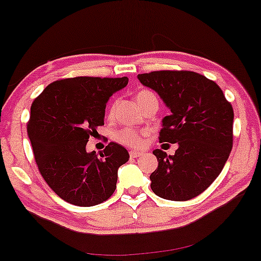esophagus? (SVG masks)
I'll use <instances>...</instances> for the list:
<instances>
[{"mask_svg":"<svg viewBox=\"0 0 261 261\" xmlns=\"http://www.w3.org/2000/svg\"><path fill=\"white\" fill-rule=\"evenodd\" d=\"M141 154H142V152H141V150H136V149L130 150V156H131V158H137V156H140Z\"/></svg>","mask_w":261,"mask_h":261,"instance_id":"esophagus-1","label":"esophagus"}]
</instances>
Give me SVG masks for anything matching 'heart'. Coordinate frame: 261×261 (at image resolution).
Listing matches in <instances>:
<instances>
[{
    "mask_svg": "<svg viewBox=\"0 0 261 261\" xmlns=\"http://www.w3.org/2000/svg\"><path fill=\"white\" fill-rule=\"evenodd\" d=\"M149 96H153V93L149 92V91H140L135 98H136L137 105H139L140 102H142L143 99H146L147 97H149ZM112 112L113 111H111V114H112ZM117 139L120 141V142L127 144V146H133V147L141 146L143 142L142 134L139 133V131H136V130H131V128H125V130L119 131L117 135Z\"/></svg>",
    "mask_w": 261,
    "mask_h": 261,
    "instance_id": "heart-1",
    "label": "heart"
}]
</instances>
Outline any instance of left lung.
Instances as JSON below:
<instances>
[{"label":"left lung","mask_w":261,"mask_h":261,"mask_svg":"<svg viewBox=\"0 0 261 261\" xmlns=\"http://www.w3.org/2000/svg\"><path fill=\"white\" fill-rule=\"evenodd\" d=\"M143 86L155 91L170 115L163 118L161 142L177 143L174 155L153 150L158 168L150 188L168 200L192 199L214 182L232 149L233 109L214 81L194 71L139 74Z\"/></svg>","instance_id":"8db88e82"}]
</instances>
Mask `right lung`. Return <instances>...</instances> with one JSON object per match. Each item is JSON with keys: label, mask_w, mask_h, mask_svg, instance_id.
I'll list each match as a JSON object with an SVG mask.
<instances>
[{"label": "right lung", "mask_w": 261, "mask_h": 261, "mask_svg": "<svg viewBox=\"0 0 261 261\" xmlns=\"http://www.w3.org/2000/svg\"><path fill=\"white\" fill-rule=\"evenodd\" d=\"M128 83L122 77L77 76L49 84L33 102L28 136L39 170L65 202L92 206L117 188L118 169L130 158L111 142L99 156L86 152L90 136L105 125L106 106Z\"/></svg>", "instance_id": "add662e5"}]
</instances>
